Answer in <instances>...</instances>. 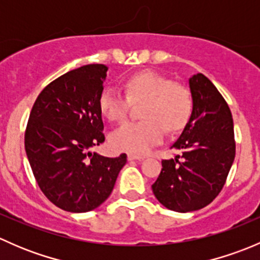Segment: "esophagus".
<instances>
[{
  "instance_id": "esophagus-1",
  "label": "esophagus",
  "mask_w": 260,
  "mask_h": 260,
  "mask_svg": "<svg viewBox=\"0 0 260 260\" xmlns=\"http://www.w3.org/2000/svg\"><path fill=\"white\" fill-rule=\"evenodd\" d=\"M127 158L129 159V161H142L143 158H145V157H142V156H136V154H132V153H128V156H127Z\"/></svg>"
}]
</instances>
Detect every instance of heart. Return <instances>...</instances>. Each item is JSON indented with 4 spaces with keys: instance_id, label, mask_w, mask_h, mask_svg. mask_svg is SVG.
Listing matches in <instances>:
<instances>
[{
    "instance_id": "b5f03b06",
    "label": "heart",
    "mask_w": 260,
    "mask_h": 260,
    "mask_svg": "<svg viewBox=\"0 0 260 260\" xmlns=\"http://www.w3.org/2000/svg\"><path fill=\"white\" fill-rule=\"evenodd\" d=\"M124 93L104 89L98 101L102 113L114 123L127 119L132 104H143L141 118L145 120L127 123L112 135L111 142L118 151L136 156L148 153L162 143L165 131L175 133L182 129L192 113L190 89L154 70L131 75L124 83Z\"/></svg>"
}]
</instances>
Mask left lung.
I'll return each instance as SVG.
<instances>
[{
	"label": "left lung",
	"instance_id": "obj_1",
	"mask_svg": "<svg viewBox=\"0 0 260 260\" xmlns=\"http://www.w3.org/2000/svg\"><path fill=\"white\" fill-rule=\"evenodd\" d=\"M188 83L192 113L171 147L180 154L162 159L161 174L152 185L157 200L179 212L209 205L224 187L235 157L234 124L224 96L201 73Z\"/></svg>",
	"mask_w": 260,
	"mask_h": 260
}]
</instances>
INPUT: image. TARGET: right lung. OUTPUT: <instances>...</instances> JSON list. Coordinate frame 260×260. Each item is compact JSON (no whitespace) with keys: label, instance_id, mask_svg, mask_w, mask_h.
I'll list each match as a JSON object with an SVG mask.
<instances>
[{"label":"right lung","instance_id":"obj_1","mask_svg":"<svg viewBox=\"0 0 260 260\" xmlns=\"http://www.w3.org/2000/svg\"><path fill=\"white\" fill-rule=\"evenodd\" d=\"M108 68L89 64L70 70L41 90L30 112L25 149L39 187L55 206L94 210L111 195L127 154L91 153L104 142L99 95Z\"/></svg>","mask_w":260,"mask_h":260}]
</instances>
